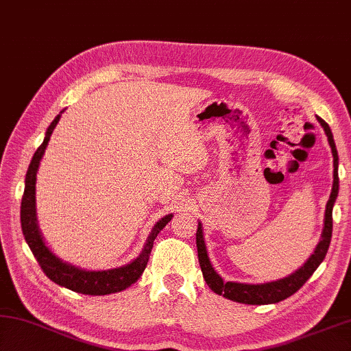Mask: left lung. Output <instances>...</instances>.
I'll return each mask as SVG.
<instances>
[{"label":"left lung","instance_id":"obj_1","mask_svg":"<svg viewBox=\"0 0 351 351\" xmlns=\"http://www.w3.org/2000/svg\"><path fill=\"white\" fill-rule=\"evenodd\" d=\"M322 125L324 132H326L328 144L331 147V155H333V187H331V193L326 206V215H324V228L321 233L319 242L311 253V256L305 261L302 267H299L296 271L291 275L278 279V281H270L264 284H244V282H226L216 270L213 269L212 263H210L207 245L204 241V230L201 221L197 222V232H196V247H197V258H199V265L202 276L206 279L207 285L212 289L216 295H221L230 301L241 302V304H250V305H264V304H276L279 301H284L291 295L301 289V287L307 282V279L313 275L315 270L319 267L324 261L328 250L330 241H331V232H333V206L336 202L337 192H339V176H337V165H339V156H337L336 144L333 139V133H331L328 124L322 118L316 117Z\"/></svg>","mask_w":351,"mask_h":351}]
</instances>
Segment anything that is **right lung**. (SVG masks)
Here are the masks:
<instances>
[{
	"mask_svg": "<svg viewBox=\"0 0 351 351\" xmlns=\"http://www.w3.org/2000/svg\"><path fill=\"white\" fill-rule=\"evenodd\" d=\"M64 112V110H62ZM56 114V118L52 121V124L47 127L46 136H44L43 144L35 152L34 158H32L27 175H25V187L24 195L21 201V228L25 242L30 247L32 253L36 258L38 264L41 265L43 271L46 273L47 278L52 279L55 284L61 287H66L69 290H73L76 293H82V295H110V293H118L125 290L127 287L135 284L139 278H141L143 271L145 270V265L149 263V256L154 247V241L156 239L158 233L169 224L173 218V215H165L164 218L159 219L152 228L147 241L143 247L141 253L132 261V263L125 264L123 267H117V269L109 270H86L81 267H76L70 263H66L61 258L50 250L49 245L44 241L40 226H38L36 218V173L40 162L43 159L44 152H46L47 144L52 136L53 129L58 124L61 118V113Z\"/></svg>",
	"mask_w": 351,
	"mask_h": 351,
	"instance_id": "add662e5",
	"label": "right lung"
}]
</instances>
